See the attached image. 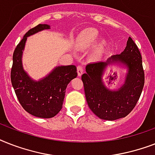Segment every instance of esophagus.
<instances>
[{
	"label": "esophagus",
	"mask_w": 155,
	"mask_h": 155,
	"mask_svg": "<svg viewBox=\"0 0 155 155\" xmlns=\"http://www.w3.org/2000/svg\"><path fill=\"white\" fill-rule=\"evenodd\" d=\"M77 72H78V75H79V76H81L83 72H84V67L82 66V65H78Z\"/></svg>",
	"instance_id": "34e87169"
}]
</instances>
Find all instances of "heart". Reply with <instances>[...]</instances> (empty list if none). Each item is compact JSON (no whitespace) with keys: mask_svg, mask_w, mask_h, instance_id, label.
<instances>
[{"mask_svg":"<svg viewBox=\"0 0 155 155\" xmlns=\"http://www.w3.org/2000/svg\"><path fill=\"white\" fill-rule=\"evenodd\" d=\"M99 34L97 30L93 29V28H88L82 32L80 38L79 40V46L81 48L87 49L91 48L94 45L97 40L99 39ZM104 50V45H99L97 48L95 49V55H99Z\"/></svg>","mask_w":155,"mask_h":155,"instance_id":"b5f03b06","label":"heart"}]
</instances>
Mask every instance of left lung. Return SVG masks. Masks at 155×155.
Returning <instances> with one entry per match:
<instances>
[{"label": "left lung", "instance_id": "left-lung-1", "mask_svg": "<svg viewBox=\"0 0 155 155\" xmlns=\"http://www.w3.org/2000/svg\"><path fill=\"white\" fill-rule=\"evenodd\" d=\"M109 60L121 62L128 68L125 84L118 91L107 89L102 81L107 63L97 62L86 66L82 75L87 103L91 111L101 119L115 120L126 117L135 107L143 91L145 75L140 51L129 37L125 50Z\"/></svg>", "mask_w": 155, "mask_h": 155}]
</instances>
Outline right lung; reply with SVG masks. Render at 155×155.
<instances>
[{
	"label": "right lung",
	"mask_w": 155,
	"mask_h": 155,
	"mask_svg": "<svg viewBox=\"0 0 155 155\" xmlns=\"http://www.w3.org/2000/svg\"><path fill=\"white\" fill-rule=\"evenodd\" d=\"M48 25H36L28 30L16 47L12 56L11 82L22 107L34 116L52 118L62 109L65 90L69 82L77 76L75 65L56 68L45 79L35 82L24 71L21 56L28 36L48 29Z\"/></svg>",
	"instance_id": "right-lung-1"
}]
</instances>
